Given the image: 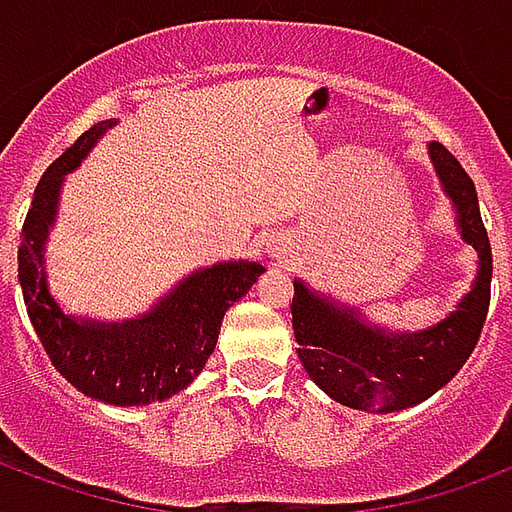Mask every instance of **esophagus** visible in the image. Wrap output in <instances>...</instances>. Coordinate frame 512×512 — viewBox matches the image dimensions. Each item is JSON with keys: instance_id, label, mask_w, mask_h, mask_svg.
Listing matches in <instances>:
<instances>
[{"instance_id": "34e87169", "label": "esophagus", "mask_w": 512, "mask_h": 512, "mask_svg": "<svg viewBox=\"0 0 512 512\" xmlns=\"http://www.w3.org/2000/svg\"><path fill=\"white\" fill-rule=\"evenodd\" d=\"M279 255H285V249H282V246H279V249H274V257H279Z\"/></svg>"}]
</instances>
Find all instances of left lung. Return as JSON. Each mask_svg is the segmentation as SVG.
Listing matches in <instances>:
<instances>
[{
  "label": "left lung",
  "mask_w": 512,
  "mask_h": 512,
  "mask_svg": "<svg viewBox=\"0 0 512 512\" xmlns=\"http://www.w3.org/2000/svg\"><path fill=\"white\" fill-rule=\"evenodd\" d=\"M430 158L458 208L461 235L480 257V277L458 312L422 334H384L356 321L351 310L318 299L304 282H293L296 354L312 381L343 406L386 414L422 403L466 365L483 332L494 268L477 189L441 142L430 145Z\"/></svg>",
  "instance_id": "1"
}]
</instances>
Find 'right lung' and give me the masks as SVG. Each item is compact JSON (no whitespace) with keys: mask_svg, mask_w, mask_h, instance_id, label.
<instances>
[{"mask_svg":"<svg viewBox=\"0 0 512 512\" xmlns=\"http://www.w3.org/2000/svg\"><path fill=\"white\" fill-rule=\"evenodd\" d=\"M112 126L115 120H104L84 131L43 172L21 227L18 282L32 329L68 384L112 406H145L175 395L200 376L216 348L224 312L252 288L263 266L224 263L197 271L142 321L104 326L68 318L46 288L43 241L54 222L62 175L76 167L95 139Z\"/></svg>","mask_w":512,"mask_h":512,"instance_id":"right-lung-1","label":"right lung"}]
</instances>
